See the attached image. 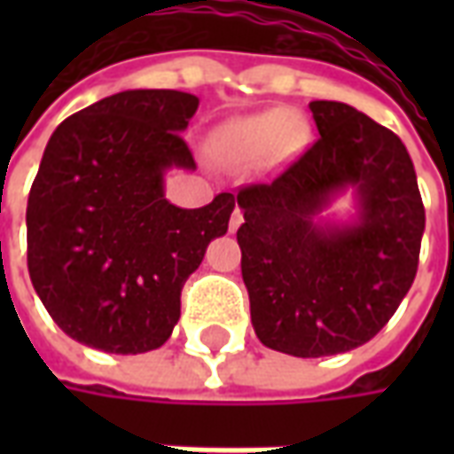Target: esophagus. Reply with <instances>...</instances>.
<instances>
[{"label":"esophagus","instance_id":"34e87169","mask_svg":"<svg viewBox=\"0 0 454 454\" xmlns=\"http://www.w3.org/2000/svg\"><path fill=\"white\" fill-rule=\"evenodd\" d=\"M240 223H243V211L236 207L233 208V214H231V221H228V231H231V233H236Z\"/></svg>","mask_w":454,"mask_h":454}]
</instances>
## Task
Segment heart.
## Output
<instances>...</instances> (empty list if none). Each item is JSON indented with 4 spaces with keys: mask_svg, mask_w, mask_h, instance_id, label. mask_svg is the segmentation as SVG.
<instances>
[{
    "mask_svg": "<svg viewBox=\"0 0 454 454\" xmlns=\"http://www.w3.org/2000/svg\"><path fill=\"white\" fill-rule=\"evenodd\" d=\"M292 116L282 109L265 112L228 123L214 136V150L226 162H246L277 145L279 140H292Z\"/></svg>",
    "mask_w": 454,
    "mask_h": 454,
    "instance_id": "1",
    "label": "heart"
}]
</instances>
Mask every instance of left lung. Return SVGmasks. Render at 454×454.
Here are the masks:
<instances>
[{
	"label": "left lung",
	"mask_w": 454,
	"mask_h": 454,
	"mask_svg": "<svg viewBox=\"0 0 454 454\" xmlns=\"http://www.w3.org/2000/svg\"><path fill=\"white\" fill-rule=\"evenodd\" d=\"M318 138L265 184L238 192L240 270L257 338L294 357L360 348L389 324L419 270L426 208L396 133L342 102H311ZM352 188L358 221L318 224Z\"/></svg>",
	"instance_id": "left-lung-1"
}]
</instances>
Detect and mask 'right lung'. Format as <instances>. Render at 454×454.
<instances>
[{"label": "right lung", "instance_id": "1", "mask_svg": "<svg viewBox=\"0 0 454 454\" xmlns=\"http://www.w3.org/2000/svg\"><path fill=\"white\" fill-rule=\"evenodd\" d=\"M199 99L129 90L65 119L26 207L28 275L73 340L114 355L160 348L207 246L228 231L233 194L201 208L165 199V172L194 169L182 130Z\"/></svg>", "mask_w": 454, "mask_h": 454}]
</instances>
